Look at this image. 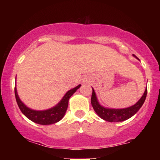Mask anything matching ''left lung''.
I'll return each mask as SVG.
<instances>
[{
    "mask_svg": "<svg viewBox=\"0 0 160 160\" xmlns=\"http://www.w3.org/2000/svg\"><path fill=\"white\" fill-rule=\"evenodd\" d=\"M132 56L136 58L138 60V58H137L135 55H132ZM140 61V60H139ZM147 93H148V89H145V91L143 94L141 98L135 103L134 105L130 106V107L126 108H110L104 107L103 105L100 104L98 102V99L97 98V95L95 94L94 89L92 88V94L91 98V104L92 105L93 109L95 111V113L98 115L99 117L103 119L104 120L108 121V122H122L128 119L131 118L134 116L139 109L141 108V106L144 104L145 99H146Z\"/></svg>",
    "mask_w": 160,
    "mask_h": 160,
    "instance_id": "8db88e82",
    "label": "left lung"
}]
</instances>
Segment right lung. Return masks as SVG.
Masks as SVG:
<instances>
[{"mask_svg":"<svg viewBox=\"0 0 160 160\" xmlns=\"http://www.w3.org/2000/svg\"><path fill=\"white\" fill-rule=\"evenodd\" d=\"M80 86H81V85L80 84V85L77 86L76 87L68 91L63 96V98L61 99V101L53 107L47 110L38 111V110H34L28 108L22 102L21 99L19 98V95H18L16 84L15 95L16 102H17L19 109L21 110L22 113L28 119L32 120V122L40 125L53 124L58 122V121H60L63 118L68 109L70 98L72 96V95L78 90Z\"/></svg>","mask_w":160,"mask_h":160,"instance_id":"1","label":"right lung"}]
</instances>
